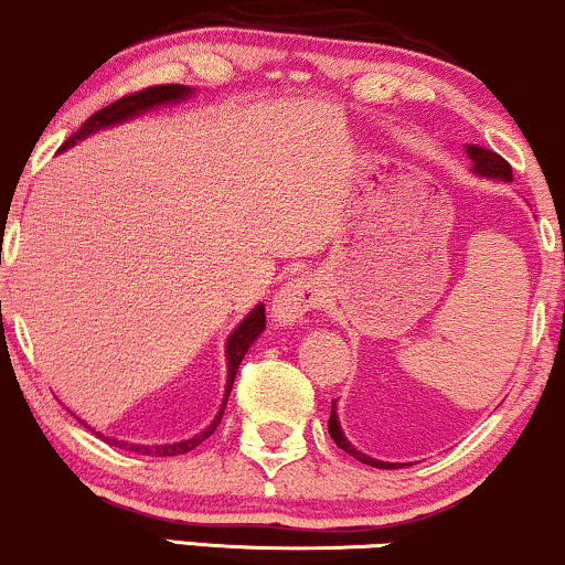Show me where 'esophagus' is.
I'll return each instance as SVG.
<instances>
[{
  "label": "esophagus",
  "mask_w": 565,
  "mask_h": 565,
  "mask_svg": "<svg viewBox=\"0 0 565 565\" xmlns=\"http://www.w3.org/2000/svg\"><path fill=\"white\" fill-rule=\"evenodd\" d=\"M322 303V290L311 275H298L280 288V294L271 301V317L277 324H296L303 315L317 309Z\"/></svg>",
  "instance_id": "34e87169"
}]
</instances>
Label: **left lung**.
Listing matches in <instances>:
<instances>
[{
  "mask_svg": "<svg viewBox=\"0 0 565 565\" xmlns=\"http://www.w3.org/2000/svg\"><path fill=\"white\" fill-rule=\"evenodd\" d=\"M466 154L471 157V162H475V172H479V175H484V178H500V180H513L511 164H508L505 159L500 157V154H495V151L479 149V146H469V149H466ZM327 429H330V437H332V440H335L338 448L345 450L348 456H353V458H356V461H361V463L374 466V469H401V466H406V463H385V461H377V458H369V456H364V452H359L356 448H353V445L345 440L343 429H340L335 406H332V411H330V422H327Z\"/></svg>",
  "mask_w": 565,
  "mask_h": 565,
  "instance_id": "obj_1",
  "label": "left lung"
}]
</instances>
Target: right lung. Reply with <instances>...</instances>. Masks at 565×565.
<instances>
[{"label": "right lung", "instance_id": "obj_1", "mask_svg": "<svg viewBox=\"0 0 565 565\" xmlns=\"http://www.w3.org/2000/svg\"><path fill=\"white\" fill-rule=\"evenodd\" d=\"M188 94H191V88L180 86V83H164V86H149V88L134 90V94H125L122 99L107 104V107L99 109V113L90 115L88 120L83 122L81 128L75 130V134L70 136L65 143H62V149H67V146H73L75 141H81V138L96 134V130L109 128V125H117V122L128 120V117L141 115V113H146V109L157 107V104L178 102V99H183V96H188ZM264 322H267V319H264V306H256V309L250 311V315L238 324V330H235L233 335H230V340H227V390H225V401H222V408H220L217 419L209 424V427L201 431V435L191 437V440H183V443L154 445V448H151V445L117 443V440H109V437H104V440H107L109 445H117V448L143 452V456H183V452L199 448V445L204 443L206 437L220 427L222 414H225V406H227V398H230V390H233L235 372H238L241 361H243V356H246V351L250 348V343H254V340L262 335Z\"/></svg>", "mask_w": 565, "mask_h": 565}]
</instances>
